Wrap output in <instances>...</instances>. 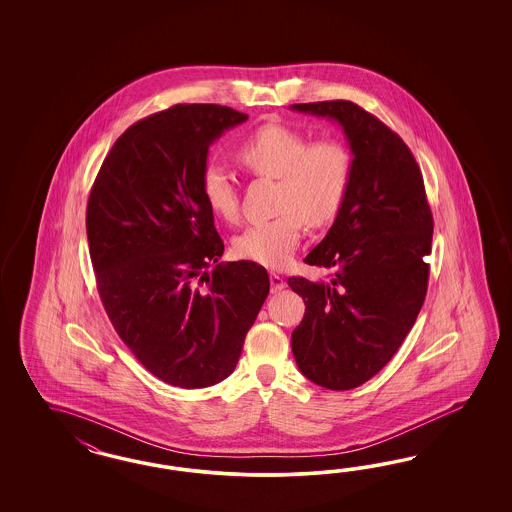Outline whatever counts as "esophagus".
I'll list each match as a JSON object with an SVG mask.
<instances>
[{
	"label": "esophagus",
	"mask_w": 512,
	"mask_h": 512,
	"mask_svg": "<svg viewBox=\"0 0 512 512\" xmlns=\"http://www.w3.org/2000/svg\"><path fill=\"white\" fill-rule=\"evenodd\" d=\"M270 285H272V293H279L285 289V278L278 276V274H270Z\"/></svg>",
	"instance_id": "obj_1"
}]
</instances>
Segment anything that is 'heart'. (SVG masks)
<instances>
[{"label":"heart","instance_id":"1","mask_svg":"<svg viewBox=\"0 0 512 512\" xmlns=\"http://www.w3.org/2000/svg\"><path fill=\"white\" fill-rule=\"evenodd\" d=\"M234 157L251 174L278 180L279 212L234 236V253L251 263L283 268L302 240V221L317 229L338 216L351 184V154L338 140L310 144L289 125L266 124L236 146ZM201 193L214 216L223 221L238 217L236 184L221 165L210 163L202 169Z\"/></svg>","mask_w":512,"mask_h":512}]
</instances>
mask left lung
I'll use <instances>...</instances> for the list:
<instances>
[{
	"label": "left lung",
	"instance_id": "1",
	"mask_svg": "<svg viewBox=\"0 0 512 512\" xmlns=\"http://www.w3.org/2000/svg\"><path fill=\"white\" fill-rule=\"evenodd\" d=\"M291 109L338 122L353 154L341 210L304 259L332 279L289 278L306 304L291 336L300 372L319 387L349 390L387 366L417 321L434 219L411 150L373 114L351 101Z\"/></svg>",
	"mask_w": 512,
	"mask_h": 512
}]
</instances>
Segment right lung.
Instances as JSON below:
<instances>
[{
	"mask_svg": "<svg viewBox=\"0 0 512 512\" xmlns=\"http://www.w3.org/2000/svg\"><path fill=\"white\" fill-rule=\"evenodd\" d=\"M246 120L221 105H174L131 125L93 182L86 233L99 296L131 353L172 387L229 377L270 291L261 264L219 263L223 240L201 193L210 144Z\"/></svg>",
	"mask_w": 512,
	"mask_h": 512,
	"instance_id": "add662e5",
	"label": "right lung"
}]
</instances>
